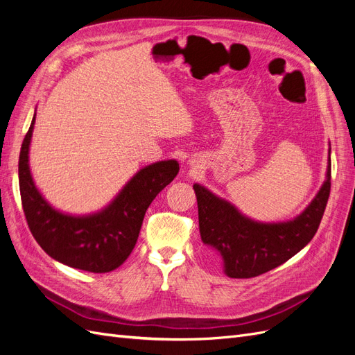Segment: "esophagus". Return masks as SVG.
Wrapping results in <instances>:
<instances>
[{"mask_svg": "<svg viewBox=\"0 0 355 355\" xmlns=\"http://www.w3.org/2000/svg\"><path fill=\"white\" fill-rule=\"evenodd\" d=\"M197 163H198V161H196V159L192 161V159H191V163H189V164H191L192 167H198V164H197Z\"/></svg>", "mask_w": 355, "mask_h": 355, "instance_id": "obj_1", "label": "esophagus"}]
</instances>
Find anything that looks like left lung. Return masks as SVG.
<instances>
[{
    "label": "left lung",
    "mask_w": 355,
    "mask_h": 355,
    "mask_svg": "<svg viewBox=\"0 0 355 355\" xmlns=\"http://www.w3.org/2000/svg\"><path fill=\"white\" fill-rule=\"evenodd\" d=\"M194 191L202 244L228 277L252 278L280 266L313 240L330 196V149L324 184L292 220L257 222L200 184Z\"/></svg>",
    "instance_id": "8db88e82"
}]
</instances>
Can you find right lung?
<instances>
[{"instance_id":"add662e5","label":"right lung","mask_w":355,"mask_h":355,"mask_svg":"<svg viewBox=\"0 0 355 355\" xmlns=\"http://www.w3.org/2000/svg\"><path fill=\"white\" fill-rule=\"evenodd\" d=\"M34 124L35 115L19 157L20 198L32 235L42 250L63 265L96 274L114 271L135 249L149 204L176 178L179 163L164 159L145 166L102 210L68 214L53 207L32 179L29 145Z\"/></svg>"}]
</instances>
